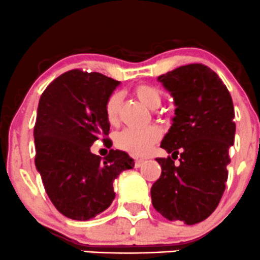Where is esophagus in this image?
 <instances>
[{"instance_id": "34e87169", "label": "esophagus", "mask_w": 260, "mask_h": 260, "mask_svg": "<svg viewBox=\"0 0 260 260\" xmlns=\"http://www.w3.org/2000/svg\"><path fill=\"white\" fill-rule=\"evenodd\" d=\"M144 162V159H136V168H139Z\"/></svg>"}]
</instances>
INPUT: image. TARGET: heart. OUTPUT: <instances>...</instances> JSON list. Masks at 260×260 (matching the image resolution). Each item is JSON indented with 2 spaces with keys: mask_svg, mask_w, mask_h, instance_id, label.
I'll return each instance as SVG.
<instances>
[{
  "mask_svg": "<svg viewBox=\"0 0 260 260\" xmlns=\"http://www.w3.org/2000/svg\"><path fill=\"white\" fill-rule=\"evenodd\" d=\"M135 95L147 107L155 110L161 104V92L158 87L148 84H141L135 87ZM122 95L113 92L105 102V116L108 123L116 124L118 121L119 107H121ZM161 132L155 125L143 128V129H127L119 132L116 137V145L119 149L133 155H145L160 138Z\"/></svg>",
  "mask_w": 260,
  "mask_h": 260,
  "instance_id": "heart-1",
  "label": "heart"
}]
</instances>
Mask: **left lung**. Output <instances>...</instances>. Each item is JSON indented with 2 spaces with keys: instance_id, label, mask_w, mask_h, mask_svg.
<instances>
[{
  "instance_id": "1",
  "label": "left lung",
  "mask_w": 260,
  "mask_h": 260,
  "mask_svg": "<svg viewBox=\"0 0 260 260\" xmlns=\"http://www.w3.org/2000/svg\"><path fill=\"white\" fill-rule=\"evenodd\" d=\"M158 81L176 108L160 144L172 156L156 158L161 175L150 190L152 204L169 221L195 224L216 210L226 189L236 133L232 98L217 74L202 64L176 68Z\"/></svg>"
}]
</instances>
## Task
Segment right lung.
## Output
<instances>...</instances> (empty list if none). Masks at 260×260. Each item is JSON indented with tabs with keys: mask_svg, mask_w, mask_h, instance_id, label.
I'll return each instance as SVG.
<instances>
[{
	"mask_svg": "<svg viewBox=\"0 0 260 260\" xmlns=\"http://www.w3.org/2000/svg\"><path fill=\"white\" fill-rule=\"evenodd\" d=\"M118 85L100 73L75 69L53 80L39 100L34 161L50 201L68 218L87 221L104 212L115 199V179L135 167L122 150L111 149L104 160L90 150L110 133L105 102Z\"/></svg>",
	"mask_w": 260,
	"mask_h": 260,
	"instance_id": "right-lung-1",
	"label": "right lung"
}]
</instances>
